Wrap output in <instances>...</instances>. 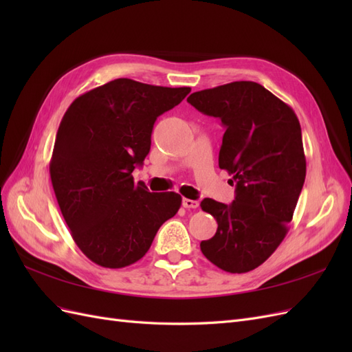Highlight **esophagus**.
<instances>
[{"label": "esophagus", "instance_id": "1", "mask_svg": "<svg viewBox=\"0 0 352 352\" xmlns=\"http://www.w3.org/2000/svg\"><path fill=\"white\" fill-rule=\"evenodd\" d=\"M182 204L185 208H197L199 206V202L195 199H189V198H184Z\"/></svg>", "mask_w": 352, "mask_h": 352}]
</instances>
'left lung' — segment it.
<instances>
[{"label": "left lung", "instance_id": "8db88e82", "mask_svg": "<svg viewBox=\"0 0 352 352\" xmlns=\"http://www.w3.org/2000/svg\"><path fill=\"white\" fill-rule=\"evenodd\" d=\"M190 105L226 127L219 167L236 184L230 206L211 198L201 208L217 232L202 254L229 273L257 269L287 233L305 180V155L295 111L260 83L239 80L190 94Z\"/></svg>", "mask_w": 352, "mask_h": 352}]
</instances>
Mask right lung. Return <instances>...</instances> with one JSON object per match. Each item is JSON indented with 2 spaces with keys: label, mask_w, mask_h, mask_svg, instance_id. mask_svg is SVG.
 <instances>
[{
  "label": "right lung",
  "mask_w": 352,
  "mask_h": 352,
  "mask_svg": "<svg viewBox=\"0 0 352 352\" xmlns=\"http://www.w3.org/2000/svg\"><path fill=\"white\" fill-rule=\"evenodd\" d=\"M189 92L120 78L82 94L63 116L51 184L73 241L101 267L141 260L180 208L179 194L150 192L132 172L150 153L157 117Z\"/></svg>",
  "instance_id": "obj_1"
}]
</instances>
